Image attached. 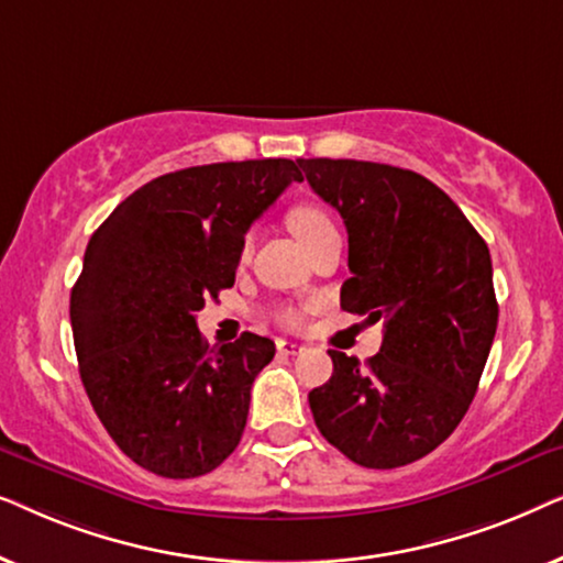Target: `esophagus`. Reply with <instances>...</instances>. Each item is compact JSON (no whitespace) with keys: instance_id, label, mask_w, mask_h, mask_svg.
Here are the masks:
<instances>
[{"instance_id":"esophagus-1","label":"esophagus","mask_w":563,"mask_h":563,"mask_svg":"<svg viewBox=\"0 0 563 563\" xmlns=\"http://www.w3.org/2000/svg\"><path fill=\"white\" fill-rule=\"evenodd\" d=\"M276 351H279L282 356H297V353L305 351V345L295 343V341H284V338H279V341H276Z\"/></svg>"}]
</instances>
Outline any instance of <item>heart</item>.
Here are the masks:
<instances>
[{"instance_id":"1","label":"heart","mask_w":563,"mask_h":563,"mask_svg":"<svg viewBox=\"0 0 563 563\" xmlns=\"http://www.w3.org/2000/svg\"><path fill=\"white\" fill-rule=\"evenodd\" d=\"M289 228L295 230V235L305 243V249H310V245L322 241L325 235L338 233L333 218L318 205H297L295 210L289 212ZM276 318H279L284 325H297L302 312H299L297 307H282V310L276 312Z\"/></svg>"}]
</instances>
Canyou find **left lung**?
<instances>
[{
  "label": "left lung",
  "instance_id": "8db88e82",
  "mask_svg": "<svg viewBox=\"0 0 563 563\" xmlns=\"http://www.w3.org/2000/svg\"><path fill=\"white\" fill-rule=\"evenodd\" d=\"M297 164L349 230L341 307L384 320L366 364L328 351L333 376L310 391L314 426L353 464H412L456 430L479 387L499 312L489 249L426 176L353 158Z\"/></svg>",
  "mask_w": 563,
  "mask_h": 563
}]
</instances>
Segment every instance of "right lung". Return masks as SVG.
Instances as JSON below:
<instances>
[{
  "label": "right lung",
  "mask_w": 563,
  "mask_h": 563,
  "mask_svg": "<svg viewBox=\"0 0 563 563\" xmlns=\"http://www.w3.org/2000/svg\"><path fill=\"white\" fill-rule=\"evenodd\" d=\"M291 181L302 174L289 158L181 168L143 184L91 235L71 289L76 358L97 418L137 466L195 479L241 443L274 341L210 345L195 312L233 287L251 222Z\"/></svg>",
  "instance_id": "1"
}]
</instances>
